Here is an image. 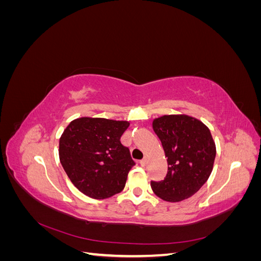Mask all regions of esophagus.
Masks as SVG:
<instances>
[{"instance_id":"esophagus-1","label":"esophagus","mask_w":261,"mask_h":261,"mask_svg":"<svg viewBox=\"0 0 261 261\" xmlns=\"http://www.w3.org/2000/svg\"><path fill=\"white\" fill-rule=\"evenodd\" d=\"M140 164L143 165V167H145V165L147 164V158H144L143 160H140Z\"/></svg>"}]
</instances>
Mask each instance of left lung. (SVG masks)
I'll list each match as a JSON object with an SVG mask.
<instances>
[{"mask_svg":"<svg viewBox=\"0 0 261 261\" xmlns=\"http://www.w3.org/2000/svg\"><path fill=\"white\" fill-rule=\"evenodd\" d=\"M168 156V174L151 188L161 199L181 201L208 180L216 159V144L209 128L188 115H163L152 123Z\"/></svg>","mask_w":261,"mask_h":261,"instance_id":"left-lung-1","label":"left lung"}]
</instances>
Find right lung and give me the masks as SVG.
I'll return each mask as SVG.
<instances>
[{
  "mask_svg": "<svg viewBox=\"0 0 261 261\" xmlns=\"http://www.w3.org/2000/svg\"><path fill=\"white\" fill-rule=\"evenodd\" d=\"M129 123L100 117L72 121L60 138V161L72 183L94 199L121 193L135 165L121 136Z\"/></svg>",
  "mask_w": 261,
  "mask_h": 261,
  "instance_id": "right-lung-1",
  "label": "right lung"
}]
</instances>
